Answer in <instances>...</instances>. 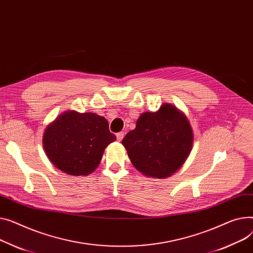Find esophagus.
<instances>
[{
  "instance_id": "obj_1",
  "label": "esophagus",
  "mask_w": 253,
  "mask_h": 253,
  "mask_svg": "<svg viewBox=\"0 0 253 253\" xmlns=\"http://www.w3.org/2000/svg\"><path fill=\"white\" fill-rule=\"evenodd\" d=\"M117 140L118 141H121L122 139H123V137H124V133L123 132H119V133H117Z\"/></svg>"
}]
</instances>
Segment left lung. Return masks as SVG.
<instances>
[{
    "instance_id": "1",
    "label": "left lung",
    "mask_w": 253,
    "mask_h": 253,
    "mask_svg": "<svg viewBox=\"0 0 253 253\" xmlns=\"http://www.w3.org/2000/svg\"><path fill=\"white\" fill-rule=\"evenodd\" d=\"M193 138L186 115L165 103L157 112L142 113L122 144L136 170L146 177L162 179L172 176L186 162Z\"/></svg>"
}]
</instances>
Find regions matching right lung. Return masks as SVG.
Masks as SVG:
<instances>
[{
	"mask_svg": "<svg viewBox=\"0 0 253 253\" xmlns=\"http://www.w3.org/2000/svg\"><path fill=\"white\" fill-rule=\"evenodd\" d=\"M106 118L95 113L65 111L44 129V153L57 169L70 176L95 171L105 148L116 140Z\"/></svg>",
	"mask_w": 253,
	"mask_h": 253,
	"instance_id": "1",
	"label": "right lung"
}]
</instances>
